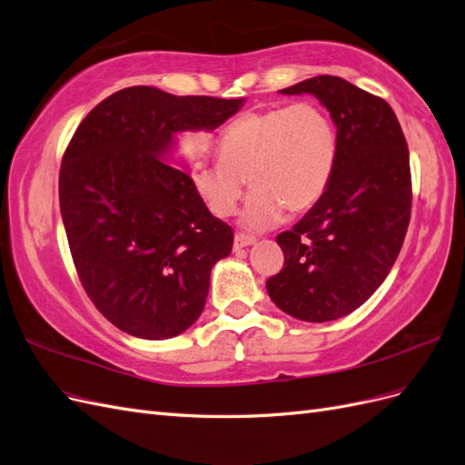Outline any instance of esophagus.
I'll return each instance as SVG.
<instances>
[{
	"instance_id": "esophagus-1",
	"label": "esophagus",
	"mask_w": 465,
	"mask_h": 465,
	"mask_svg": "<svg viewBox=\"0 0 465 465\" xmlns=\"http://www.w3.org/2000/svg\"><path fill=\"white\" fill-rule=\"evenodd\" d=\"M254 242H256L254 236H250V234H236V236H234V250H242V248H246V246H252Z\"/></svg>"
}]
</instances>
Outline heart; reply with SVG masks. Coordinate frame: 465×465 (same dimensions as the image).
Segmentation results:
<instances>
[{"mask_svg":"<svg viewBox=\"0 0 465 465\" xmlns=\"http://www.w3.org/2000/svg\"><path fill=\"white\" fill-rule=\"evenodd\" d=\"M337 161V132L314 103L244 112L219 137V159L190 164V184L215 217H229L248 184L242 211L250 229L304 213L326 193Z\"/></svg>","mask_w":465,"mask_h":465,"instance_id":"heart-1","label":"heart"}]
</instances>
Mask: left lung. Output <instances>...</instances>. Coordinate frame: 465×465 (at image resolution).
I'll list each match as a JSON object with an SVG mask.
<instances>
[{"label":"left lung","mask_w":465,"mask_h":465,"mask_svg":"<svg viewBox=\"0 0 465 465\" xmlns=\"http://www.w3.org/2000/svg\"><path fill=\"white\" fill-rule=\"evenodd\" d=\"M314 94L337 128V161L323 198L277 236L285 263L267 279L289 316L330 322L371 299L396 262L411 217V168L391 106L341 77L318 75L281 91Z\"/></svg>","instance_id":"obj_1"}]
</instances>
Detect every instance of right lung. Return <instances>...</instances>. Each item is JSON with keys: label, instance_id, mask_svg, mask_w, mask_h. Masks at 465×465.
<instances>
[{"label": "right lung", "instance_id": "right-lung-1", "mask_svg": "<svg viewBox=\"0 0 465 465\" xmlns=\"http://www.w3.org/2000/svg\"><path fill=\"white\" fill-rule=\"evenodd\" d=\"M242 98L128 87L79 124L60 168V209L83 289L110 323L168 340L200 318L234 232L168 164L176 135L213 132Z\"/></svg>", "mask_w": 465, "mask_h": 465}]
</instances>
